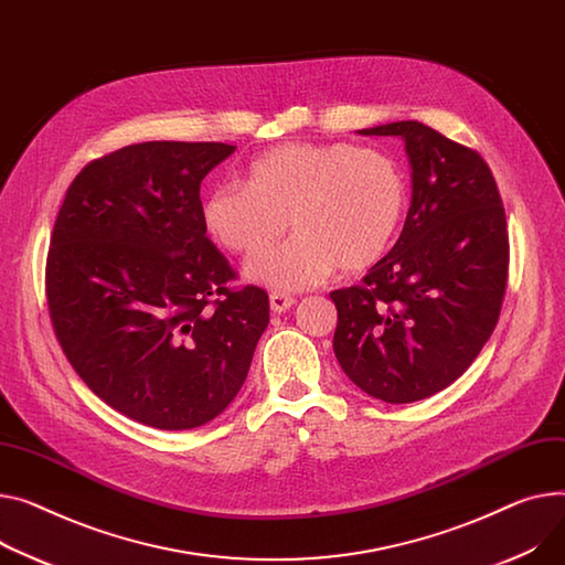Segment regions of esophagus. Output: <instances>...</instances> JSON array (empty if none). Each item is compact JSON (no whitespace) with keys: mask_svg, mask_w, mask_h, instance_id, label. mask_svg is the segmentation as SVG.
Segmentation results:
<instances>
[{"mask_svg":"<svg viewBox=\"0 0 565 565\" xmlns=\"http://www.w3.org/2000/svg\"><path fill=\"white\" fill-rule=\"evenodd\" d=\"M295 305V297L292 295H286V292H270V309L275 311V313H284V311H288L290 307Z\"/></svg>","mask_w":565,"mask_h":565,"instance_id":"esophagus-1","label":"esophagus"}]
</instances>
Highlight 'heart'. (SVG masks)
I'll use <instances>...</instances> for the list:
<instances>
[{
	"mask_svg": "<svg viewBox=\"0 0 565 565\" xmlns=\"http://www.w3.org/2000/svg\"><path fill=\"white\" fill-rule=\"evenodd\" d=\"M406 211V177L382 149L350 142H288L258 154L245 183L215 185L202 202L206 234L234 254L268 249L247 277L279 290H305L335 268L359 273L395 241Z\"/></svg>",
	"mask_w": 565,
	"mask_h": 565,
	"instance_id": "1",
	"label": "heart"
}]
</instances>
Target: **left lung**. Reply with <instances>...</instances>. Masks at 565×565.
Instances as JSON below:
<instances>
[{
  "label": "left lung",
  "mask_w": 565,
  "mask_h": 565,
  "mask_svg": "<svg viewBox=\"0 0 565 565\" xmlns=\"http://www.w3.org/2000/svg\"><path fill=\"white\" fill-rule=\"evenodd\" d=\"M359 134L404 140L411 206L363 284L331 292L333 354L370 397L408 404L457 382L491 338L507 288V215L475 149L416 120Z\"/></svg>",
  "instance_id": "left-lung-1"
}]
</instances>
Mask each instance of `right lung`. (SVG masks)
Masks as SVG:
<instances>
[{"label":"right lung","mask_w":565,"mask_h":565,"mask_svg":"<svg viewBox=\"0 0 565 565\" xmlns=\"http://www.w3.org/2000/svg\"><path fill=\"white\" fill-rule=\"evenodd\" d=\"M224 142L149 140L88 163L70 183L47 254L58 343L86 386L157 429L211 423L245 384L268 292L230 288L202 222V179Z\"/></svg>","instance_id":"obj_1"}]
</instances>
